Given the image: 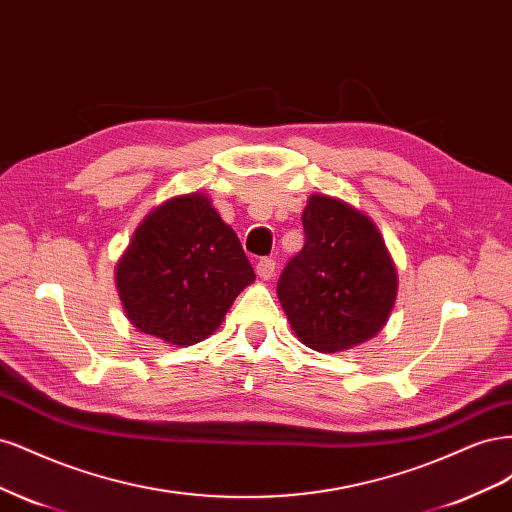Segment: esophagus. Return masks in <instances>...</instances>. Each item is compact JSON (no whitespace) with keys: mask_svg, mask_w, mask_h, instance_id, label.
<instances>
[{"mask_svg":"<svg viewBox=\"0 0 512 512\" xmlns=\"http://www.w3.org/2000/svg\"><path fill=\"white\" fill-rule=\"evenodd\" d=\"M273 273H275V260H271V258H260V260L256 262V275L260 277L262 282L271 280Z\"/></svg>","mask_w":512,"mask_h":512,"instance_id":"obj_1","label":"esophagus"}]
</instances>
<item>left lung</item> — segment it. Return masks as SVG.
Listing matches in <instances>:
<instances>
[{"mask_svg": "<svg viewBox=\"0 0 512 512\" xmlns=\"http://www.w3.org/2000/svg\"><path fill=\"white\" fill-rule=\"evenodd\" d=\"M303 250L277 282L290 329L333 354L376 337L397 299V269L378 226L342 198L312 194L301 215Z\"/></svg>", "mask_w": 512, "mask_h": 512, "instance_id": "obj_1", "label": "left lung"}]
</instances>
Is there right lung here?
<instances>
[{"instance_id":"right-lung-1","label":"right lung","mask_w":512,"mask_h":512,"mask_svg":"<svg viewBox=\"0 0 512 512\" xmlns=\"http://www.w3.org/2000/svg\"><path fill=\"white\" fill-rule=\"evenodd\" d=\"M254 280L237 232L200 190L151 209L115 267L132 327L173 348L218 331L239 292Z\"/></svg>"}]
</instances>
